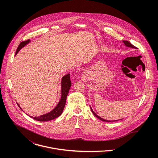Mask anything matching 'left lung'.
I'll use <instances>...</instances> for the list:
<instances>
[{"label": "left lung", "mask_w": 158, "mask_h": 158, "mask_svg": "<svg viewBox=\"0 0 158 158\" xmlns=\"http://www.w3.org/2000/svg\"><path fill=\"white\" fill-rule=\"evenodd\" d=\"M123 43L125 44V45L126 46V47H131V48H137L135 46H134L133 45H132L130 42H128V41H123ZM90 110H91V111H92V114L96 117H97L98 119H100V120H102V121H104V122H115V121H117V120H113V121H110V120H105V119H103V118H102V117H99L98 115H97L94 112V111L92 110V109L91 108V107L90 106Z\"/></svg>", "instance_id": "8db88e82"}]
</instances>
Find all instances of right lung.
Here are the masks:
<instances>
[{
    "label": "right lung",
    "instance_id": "add662e5",
    "mask_svg": "<svg viewBox=\"0 0 158 158\" xmlns=\"http://www.w3.org/2000/svg\"><path fill=\"white\" fill-rule=\"evenodd\" d=\"M30 42V40H28L27 41H23L22 43H21L18 46V48H17L15 55H17V53L19 52V51L25 45H27V44H28ZM61 95L60 100L58 102V105L50 112L45 114H43L42 115H40V117H33V118L35 120H38V121H40V122L49 121V120H53L54 118H56L58 117L63 113V110H64L65 105H66V98H67L68 93H69V89H70V86H71V81H70V73H68L67 75H64V77H63L62 80H61ZM18 105L21 109V108L20 107V106L18 104ZM30 117H33L30 116Z\"/></svg>",
    "mask_w": 158,
    "mask_h": 158
}]
</instances>
